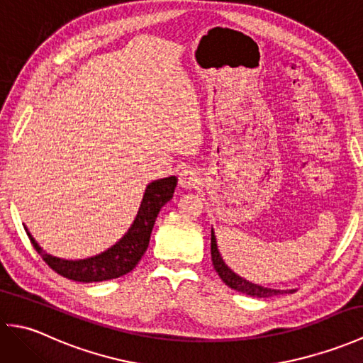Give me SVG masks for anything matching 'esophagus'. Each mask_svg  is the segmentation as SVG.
Wrapping results in <instances>:
<instances>
[{"label": "esophagus", "instance_id": "1", "mask_svg": "<svg viewBox=\"0 0 363 363\" xmlns=\"http://www.w3.org/2000/svg\"><path fill=\"white\" fill-rule=\"evenodd\" d=\"M201 173L198 172L196 168H186L182 169L181 174H179V184L181 187L191 190V189H196L201 186Z\"/></svg>", "mask_w": 363, "mask_h": 363}]
</instances>
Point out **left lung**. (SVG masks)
<instances>
[{"label":"left lung","instance_id":"1","mask_svg":"<svg viewBox=\"0 0 363 363\" xmlns=\"http://www.w3.org/2000/svg\"><path fill=\"white\" fill-rule=\"evenodd\" d=\"M211 254H212L213 268H215V272L218 273V276L221 277V281L225 282L228 287L234 289V290L240 291V293H245V295H250V296H254V298H269V296L284 295V293L295 291V289H290V290L268 289V287H264V285H259V284L246 281L245 277L234 273L221 257V254L218 251V245H217V237H215L213 229H211Z\"/></svg>","mask_w":363,"mask_h":363}]
</instances>
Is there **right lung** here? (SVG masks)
Returning a JSON list of instances; mask_svg holds the SVG:
<instances>
[{
  "instance_id": "1",
  "label": "right lung",
  "mask_w": 363,
  "mask_h": 363,
  "mask_svg": "<svg viewBox=\"0 0 363 363\" xmlns=\"http://www.w3.org/2000/svg\"><path fill=\"white\" fill-rule=\"evenodd\" d=\"M176 184V176H168L164 179L150 182L145 189L140 207H138V212L128 233L111 248L96 254V256L79 260H67L51 256L35 242V238L30 235L26 226L25 230L35 251L57 274L78 282H101L115 279V277L133 272L145 251L148 250L151 230L154 223H156L157 213L173 198Z\"/></svg>"
}]
</instances>
